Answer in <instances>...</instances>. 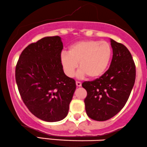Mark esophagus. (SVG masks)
Masks as SVG:
<instances>
[{
  "instance_id": "34e87169",
  "label": "esophagus",
  "mask_w": 147,
  "mask_h": 147,
  "mask_svg": "<svg viewBox=\"0 0 147 147\" xmlns=\"http://www.w3.org/2000/svg\"><path fill=\"white\" fill-rule=\"evenodd\" d=\"M76 86L78 87H80L81 86H82V83H81L80 82H78V81H76Z\"/></svg>"
}]
</instances>
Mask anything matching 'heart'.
<instances>
[{
  "mask_svg": "<svg viewBox=\"0 0 147 147\" xmlns=\"http://www.w3.org/2000/svg\"><path fill=\"white\" fill-rule=\"evenodd\" d=\"M112 56V48L105 41L87 40L77 42L69 47L67 53H62L60 62L67 76L72 78L78 67L77 76L82 78L100 77L107 69Z\"/></svg>",
  "mask_w": 147,
  "mask_h": 147,
  "instance_id": "b5f03b06",
  "label": "heart"
}]
</instances>
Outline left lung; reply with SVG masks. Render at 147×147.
Segmentation results:
<instances>
[{"instance_id": "1", "label": "left lung", "mask_w": 147, "mask_h": 147, "mask_svg": "<svg viewBox=\"0 0 147 147\" xmlns=\"http://www.w3.org/2000/svg\"><path fill=\"white\" fill-rule=\"evenodd\" d=\"M113 58L105 73L82 87L87 91L84 99L85 110L89 118L105 121L115 115L128 100L136 80V66L126 47L110 38Z\"/></svg>"}]
</instances>
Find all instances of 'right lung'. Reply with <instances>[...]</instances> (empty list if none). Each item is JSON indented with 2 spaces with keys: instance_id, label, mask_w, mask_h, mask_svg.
Wrapping results in <instances>:
<instances>
[{
  "instance_id": "1",
  "label": "right lung",
  "mask_w": 147,
  "mask_h": 147,
  "mask_svg": "<svg viewBox=\"0 0 147 147\" xmlns=\"http://www.w3.org/2000/svg\"><path fill=\"white\" fill-rule=\"evenodd\" d=\"M63 44L60 36H47L28 45L19 57L16 81L25 105L46 122H58L68 114L76 89L60 62Z\"/></svg>"
}]
</instances>
